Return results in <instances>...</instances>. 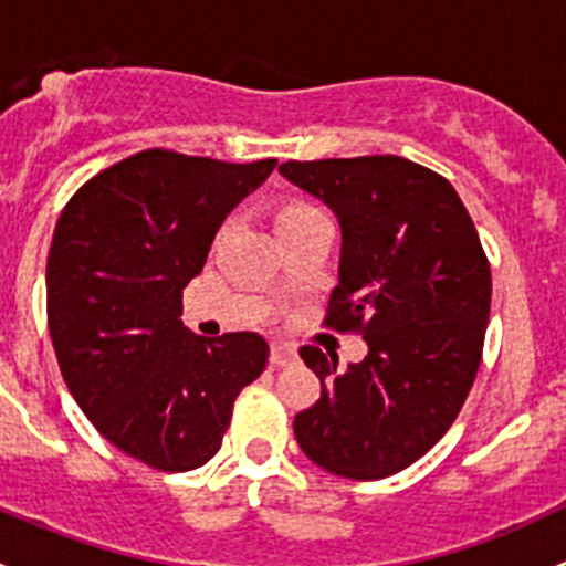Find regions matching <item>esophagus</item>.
<instances>
[{
  "instance_id": "obj_1",
  "label": "esophagus",
  "mask_w": 566,
  "mask_h": 566,
  "mask_svg": "<svg viewBox=\"0 0 566 566\" xmlns=\"http://www.w3.org/2000/svg\"><path fill=\"white\" fill-rule=\"evenodd\" d=\"M295 361V347L284 345V342H273L271 345V364L273 367H287Z\"/></svg>"
}]
</instances>
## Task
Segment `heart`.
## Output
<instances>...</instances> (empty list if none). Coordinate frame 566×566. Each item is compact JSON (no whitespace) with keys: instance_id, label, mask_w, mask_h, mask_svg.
Here are the masks:
<instances>
[{"instance_id":"b5f03b06","label":"heart","mask_w":566,"mask_h":566,"mask_svg":"<svg viewBox=\"0 0 566 566\" xmlns=\"http://www.w3.org/2000/svg\"><path fill=\"white\" fill-rule=\"evenodd\" d=\"M317 219H325L323 210H319L315 202H310V199H301V197L284 199L276 210L279 232L293 230V227H301V224H310V221H317Z\"/></svg>"}]
</instances>
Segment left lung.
Listing matches in <instances>:
<instances>
[{
	"instance_id": "1",
	"label": "left lung",
	"mask_w": 566,
	"mask_h": 566,
	"mask_svg": "<svg viewBox=\"0 0 566 566\" xmlns=\"http://www.w3.org/2000/svg\"><path fill=\"white\" fill-rule=\"evenodd\" d=\"M279 172L342 224L323 325L361 334L364 361L301 347L319 399L293 421L312 462L345 479L413 465L454 424L482 364L490 262L452 182L399 156L287 161Z\"/></svg>"
}]
</instances>
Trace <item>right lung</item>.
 <instances>
[{
	"label": "right lung",
	"mask_w": 566,
	"mask_h": 566,
	"mask_svg": "<svg viewBox=\"0 0 566 566\" xmlns=\"http://www.w3.org/2000/svg\"><path fill=\"white\" fill-rule=\"evenodd\" d=\"M273 167L153 147L90 177L56 221L45 312L62 378L108 443L156 471L213 458L265 369L260 334L205 339L180 315L224 216Z\"/></svg>",
	"instance_id": "right-lung-1"
}]
</instances>
